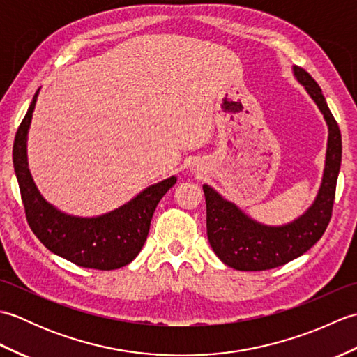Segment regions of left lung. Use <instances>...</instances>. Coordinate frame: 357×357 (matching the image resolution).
<instances>
[{"instance_id": "1", "label": "left lung", "mask_w": 357, "mask_h": 357, "mask_svg": "<svg viewBox=\"0 0 357 357\" xmlns=\"http://www.w3.org/2000/svg\"><path fill=\"white\" fill-rule=\"evenodd\" d=\"M293 77L314 101L328 127L322 181L314 201L304 213L282 225H267L250 218L236 204L227 201L213 187L204 184L207 204V236L225 265L242 271H261L290 262L312 248L327 229L335 202L342 159V138L321 87L298 66Z\"/></svg>"}]
</instances>
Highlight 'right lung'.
I'll return each mask as SVG.
<instances>
[{"label": "right lung", "mask_w": 357, "mask_h": 357, "mask_svg": "<svg viewBox=\"0 0 357 357\" xmlns=\"http://www.w3.org/2000/svg\"><path fill=\"white\" fill-rule=\"evenodd\" d=\"M36 90L13 142L17 174L27 222L45 248L84 268L116 270L130 264L144 245L158 202L176 184L170 176L144 188L123 206L98 216H75L56 208L38 190L27 161V136Z\"/></svg>", "instance_id": "add662e5"}]
</instances>
